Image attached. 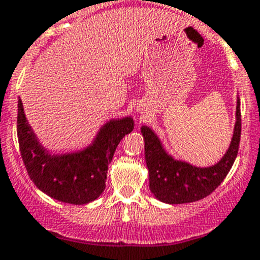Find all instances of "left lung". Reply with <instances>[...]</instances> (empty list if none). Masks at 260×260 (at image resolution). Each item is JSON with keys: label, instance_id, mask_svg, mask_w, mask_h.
Returning a JSON list of instances; mask_svg holds the SVG:
<instances>
[{"label": "left lung", "instance_id": "1", "mask_svg": "<svg viewBox=\"0 0 260 260\" xmlns=\"http://www.w3.org/2000/svg\"><path fill=\"white\" fill-rule=\"evenodd\" d=\"M236 122L231 142L222 157L209 167H198L172 156L159 136L149 125H142L145 140V159L149 169V187L161 203L186 204L201 200L223 182L235 163L241 137L240 97L236 101Z\"/></svg>", "mask_w": 260, "mask_h": 260}]
</instances>
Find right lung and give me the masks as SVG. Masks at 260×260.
Here are the masks:
<instances>
[{"label": "right lung", "mask_w": 260, "mask_h": 260, "mask_svg": "<svg viewBox=\"0 0 260 260\" xmlns=\"http://www.w3.org/2000/svg\"><path fill=\"white\" fill-rule=\"evenodd\" d=\"M133 127L131 115L113 118L83 149L52 152L41 144L18 101V140L26 172L42 192L62 203L84 205L100 198L116 146Z\"/></svg>", "instance_id": "obj_1"}]
</instances>
